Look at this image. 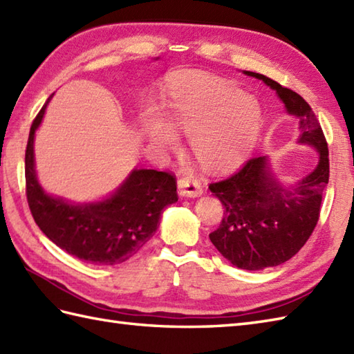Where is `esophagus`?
I'll use <instances>...</instances> for the list:
<instances>
[{
    "label": "esophagus",
    "instance_id": "34e87169",
    "mask_svg": "<svg viewBox=\"0 0 354 354\" xmlns=\"http://www.w3.org/2000/svg\"><path fill=\"white\" fill-rule=\"evenodd\" d=\"M202 185L194 178H183L178 181V193L183 198H198L202 194Z\"/></svg>",
    "mask_w": 354,
    "mask_h": 354
}]
</instances>
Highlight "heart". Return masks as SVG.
I'll use <instances>...</instances> for the list:
<instances>
[{"label": "heart", "mask_w": 354, "mask_h": 354, "mask_svg": "<svg viewBox=\"0 0 354 354\" xmlns=\"http://www.w3.org/2000/svg\"><path fill=\"white\" fill-rule=\"evenodd\" d=\"M140 117L141 133L161 152L178 147L175 133L189 135L190 152L202 169L225 170L239 162L260 129L261 109L227 80L202 71H179L169 79L161 103Z\"/></svg>", "instance_id": "b5f03b06"}]
</instances>
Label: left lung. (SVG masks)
<instances>
[{
	"instance_id": "obj_1",
	"label": "left lung",
	"mask_w": 354,
	"mask_h": 354,
	"mask_svg": "<svg viewBox=\"0 0 354 354\" xmlns=\"http://www.w3.org/2000/svg\"><path fill=\"white\" fill-rule=\"evenodd\" d=\"M274 89L286 112L298 120L297 145L317 150L318 164L295 184H283L269 156H254L236 173L209 184L225 207L209 240L232 266L260 270L292 259L317 227L328 183V149L312 108L301 95L263 74L243 71Z\"/></svg>"
}]
</instances>
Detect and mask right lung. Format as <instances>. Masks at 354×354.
Returning a JSON list of instances; mask_svg holds the SVG:
<instances>
[{"mask_svg":"<svg viewBox=\"0 0 354 354\" xmlns=\"http://www.w3.org/2000/svg\"><path fill=\"white\" fill-rule=\"evenodd\" d=\"M51 97L30 127L26 150L30 212L44 234L65 252L91 265H118L149 242L160 227L162 209L178 201L175 178L165 171L133 169L99 201L74 202L50 194L37 179L35 135Z\"/></svg>","mask_w":354,"mask_h":354,"instance_id":"1","label":"right lung"}]
</instances>
